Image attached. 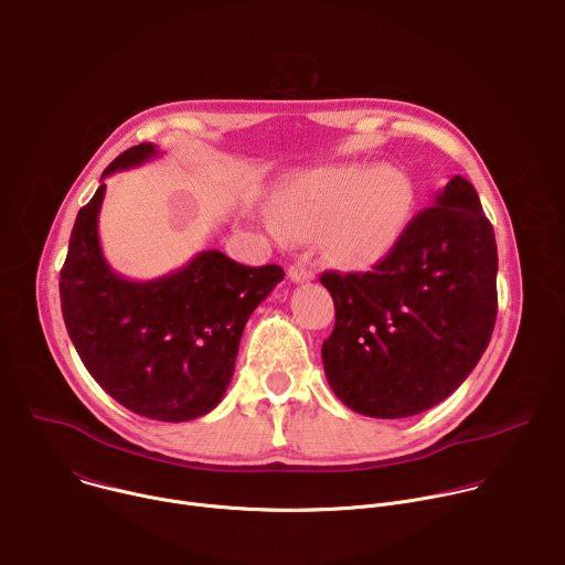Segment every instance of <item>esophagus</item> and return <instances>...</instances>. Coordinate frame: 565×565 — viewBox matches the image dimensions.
Instances as JSON below:
<instances>
[{"mask_svg": "<svg viewBox=\"0 0 565 565\" xmlns=\"http://www.w3.org/2000/svg\"><path fill=\"white\" fill-rule=\"evenodd\" d=\"M312 277H315V273H312L308 266H303V264H292V266L288 268V279L295 281V284L308 281V279H312Z\"/></svg>", "mask_w": 565, "mask_h": 565, "instance_id": "34e87169", "label": "esophagus"}]
</instances>
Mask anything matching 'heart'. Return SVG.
<instances>
[{"mask_svg": "<svg viewBox=\"0 0 565 565\" xmlns=\"http://www.w3.org/2000/svg\"><path fill=\"white\" fill-rule=\"evenodd\" d=\"M414 207L409 177L393 166H335L288 183L275 196V218L290 234H319L321 253L349 268L384 259Z\"/></svg>", "mask_w": 565, "mask_h": 565, "instance_id": "1", "label": "heart"}]
</instances>
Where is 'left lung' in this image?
Instances as JSON below:
<instances>
[{
  "label": "left lung",
  "mask_w": 565,
  "mask_h": 565,
  "mask_svg": "<svg viewBox=\"0 0 565 565\" xmlns=\"http://www.w3.org/2000/svg\"><path fill=\"white\" fill-rule=\"evenodd\" d=\"M371 273H324L335 329L327 380L371 418H409L449 397L497 321V238L473 185L454 177Z\"/></svg>",
  "instance_id": "1"
}]
</instances>
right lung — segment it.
<instances>
[{
    "label": "right lung",
    "mask_w": 565,
    "mask_h": 565,
    "mask_svg": "<svg viewBox=\"0 0 565 565\" xmlns=\"http://www.w3.org/2000/svg\"><path fill=\"white\" fill-rule=\"evenodd\" d=\"M158 153L142 142L122 151L103 181ZM105 183L77 212L60 273L68 338L94 380L129 412L163 423L210 414L225 393L253 310L284 279L275 264L241 266L218 250L151 281L111 270L98 238Z\"/></svg>",
    "instance_id": "obj_1"
}]
</instances>
